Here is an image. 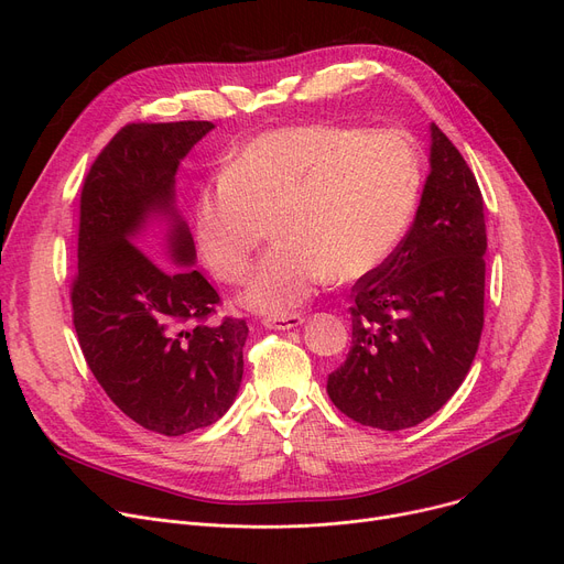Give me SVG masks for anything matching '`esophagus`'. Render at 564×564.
Segmentation results:
<instances>
[{"label":"esophagus","instance_id":"34e87169","mask_svg":"<svg viewBox=\"0 0 564 564\" xmlns=\"http://www.w3.org/2000/svg\"><path fill=\"white\" fill-rule=\"evenodd\" d=\"M302 322H304V317L297 315V313L281 315V317H264V319H262V324H264L267 329H276V332L297 329V327H302Z\"/></svg>","mask_w":564,"mask_h":564}]
</instances>
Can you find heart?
I'll return each mask as SVG.
<instances>
[{
	"instance_id": "obj_1",
	"label": "heart",
	"mask_w": 564,
	"mask_h": 564,
	"mask_svg": "<svg viewBox=\"0 0 564 564\" xmlns=\"http://www.w3.org/2000/svg\"><path fill=\"white\" fill-rule=\"evenodd\" d=\"M423 183L419 148L404 132L308 123L260 132L196 200L198 253L217 279L240 283L267 256L242 304L281 317L322 283L357 281L383 264L411 221Z\"/></svg>"
}]
</instances>
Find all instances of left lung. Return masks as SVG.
Instances as JSON below:
<instances>
[{
    "label": "left lung",
    "instance_id": "8db88e82",
    "mask_svg": "<svg viewBox=\"0 0 564 564\" xmlns=\"http://www.w3.org/2000/svg\"><path fill=\"white\" fill-rule=\"evenodd\" d=\"M430 173L404 240L354 285L351 347L329 375L332 402L398 432L446 404L476 359L485 324V203L453 141L430 126Z\"/></svg>",
    "mask_w": 564,
    "mask_h": 564
}]
</instances>
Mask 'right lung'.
Segmentation results:
<instances>
[{
  "label": "right lung",
  "mask_w": 564,
  "mask_h": 564,
  "mask_svg": "<svg viewBox=\"0 0 564 564\" xmlns=\"http://www.w3.org/2000/svg\"><path fill=\"white\" fill-rule=\"evenodd\" d=\"M215 130L207 121L132 123L88 171L79 200L73 324L109 400L141 427L181 436L217 423L240 391L245 319H203L219 304L175 205V173ZM153 220L165 240L144 237ZM151 250L155 263L138 247Z\"/></svg>",
  "instance_id": "1"
}]
</instances>
